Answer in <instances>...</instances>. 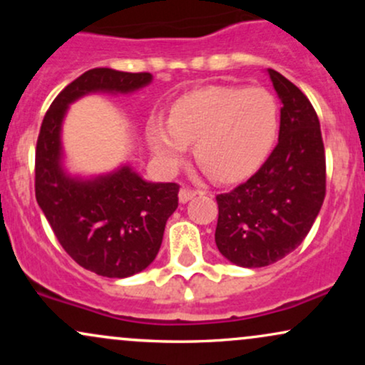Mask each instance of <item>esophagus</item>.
<instances>
[{
    "label": "esophagus",
    "mask_w": 365,
    "mask_h": 365,
    "mask_svg": "<svg viewBox=\"0 0 365 365\" xmlns=\"http://www.w3.org/2000/svg\"><path fill=\"white\" fill-rule=\"evenodd\" d=\"M197 194H200V192L192 190V188H187V187H182V188H180V192H178V199H180V202L185 204L190 199H194Z\"/></svg>",
    "instance_id": "esophagus-1"
}]
</instances>
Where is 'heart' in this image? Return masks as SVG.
I'll use <instances>...</instances> for the list:
<instances>
[{
    "mask_svg": "<svg viewBox=\"0 0 365 365\" xmlns=\"http://www.w3.org/2000/svg\"><path fill=\"white\" fill-rule=\"evenodd\" d=\"M145 132L166 168H175L195 144V161L204 171L221 183L240 182L273 153L279 104L264 87L209 86L180 96L166 120L150 116Z\"/></svg>",
    "mask_w": 365,
    "mask_h": 365,
    "instance_id": "heart-1",
    "label": "heart"
}]
</instances>
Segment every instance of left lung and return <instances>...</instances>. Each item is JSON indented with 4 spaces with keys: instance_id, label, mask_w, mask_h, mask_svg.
<instances>
[{
    "instance_id": "obj_1",
    "label": "left lung",
    "mask_w": 365,
    "mask_h": 365,
    "mask_svg": "<svg viewBox=\"0 0 365 365\" xmlns=\"http://www.w3.org/2000/svg\"><path fill=\"white\" fill-rule=\"evenodd\" d=\"M267 75L282 101L278 145L257 173L216 197L217 250L242 267L269 266L293 252L326 194L319 118L299 87L276 70Z\"/></svg>"
}]
</instances>
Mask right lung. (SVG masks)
Wrapping results in <instances>:
<instances>
[{"mask_svg": "<svg viewBox=\"0 0 365 365\" xmlns=\"http://www.w3.org/2000/svg\"><path fill=\"white\" fill-rule=\"evenodd\" d=\"M150 73L92 68L56 96L36 148V199L66 254L106 278H127L156 259L168 217L178 207L177 183L148 182L128 163L96 177L65 166L61 130L70 104L89 94H132Z\"/></svg>", "mask_w": 365, "mask_h": 365, "instance_id": "obj_1", "label": "right lung"}]
</instances>
